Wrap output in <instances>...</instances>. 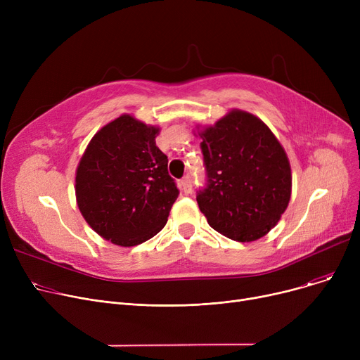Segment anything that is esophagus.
Here are the masks:
<instances>
[{
	"label": "esophagus",
	"mask_w": 360,
	"mask_h": 360,
	"mask_svg": "<svg viewBox=\"0 0 360 360\" xmlns=\"http://www.w3.org/2000/svg\"><path fill=\"white\" fill-rule=\"evenodd\" d=\"M181 188L184 190L185 194H190L193 191V181H191V176L190 175H185L181 181Z\"/></svg>",
	"instance_id": "34e87169"
}]
</instances>
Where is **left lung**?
I'll return each instance as SVG.
<instances>
[{
	"instance_id": "1",
	"label": "left lung",
	"mask_w": 360,
	"mask_h": 360,
	"mask_svg": "<svg viewBox=\"0 0 360 360\" xmlns=\"http://www.w3.org/2000/svg\"><path fill=\"white\" fill-rule=\"evenodd\" d=\"M198 136L207 184L197 193V202L207 221L238 242L267 235L290 201L285 148L259 118L239 109Z\"/></svg>"
}]
</instances>
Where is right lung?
<instances>
[{
	"label": "right lung",
	"mask_w": 360,
	"mask_h": 360,
	"mask_svg": "<svg viewBox=\"0 0 360 360\" xmlns=\"http://www.w3.org/2000/svg\"><path fill=\"white\" fill-rule=\"evenodd\" d=\"M159 128L121 115L90 140L75 172L77 205L90 228L120 247L159 233L178 198Z\"/></svg>",
	"instance_id": "right-lung-1"
}]
</instances>
